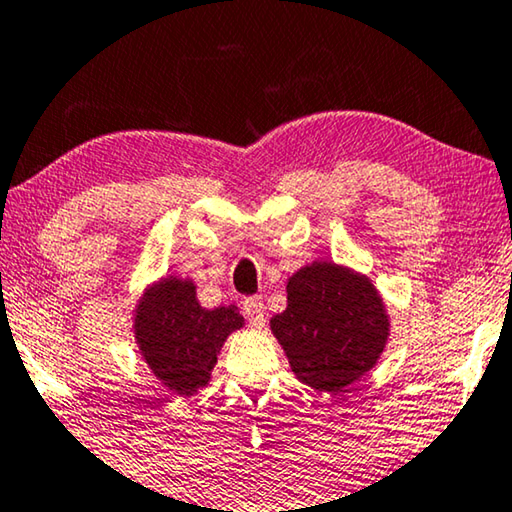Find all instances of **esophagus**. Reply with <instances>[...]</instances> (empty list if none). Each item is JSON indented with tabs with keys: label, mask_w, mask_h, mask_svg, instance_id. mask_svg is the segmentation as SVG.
Segmentation results:
<instances>
[{
	"label": "esophagus",
	"mask_w": 512,
	"mask_h": 512,
	"mask_svg": "<svg viewBox=\"0 0 512 512\" xmlns=\"http://www.w3.org/2000/svg\"><path fill=\"white\" fill-rule=\"evenodd\" d=\"M243 315H246V320L250 322V327H264L266 322V313H264V304H262V297H248L243 299Z\"/></svg>",
	"instance_id": "34e87169"
}]
</instances>
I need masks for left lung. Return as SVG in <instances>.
Listing matches in <instances>:
<instances>
[{"instance_id": "1", "label": "left lung", "mask_w": 512, "mask_h": 512, "mask_svg": "<svg viewBox=\"0 0 512 512\" xmlns=\"http://www.w3.org/2000/svg\"><path fill=\"white\" fill-rule=\"evenodd\" d=\"M383 299L369 278L313 262L287 283V308L271 318L292 371L318 392H343L362 378L387 341Z\"/></svg>"}]
</instances>
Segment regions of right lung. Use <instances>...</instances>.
Masks as SVG:
<instances>
[{"label":"right lung","instance_id":"right-lung-1","mask_svg":"<svg viewBox=\"0 0 512 512\" xmlns=\"http://www.w3.org/2000/svg\"><path fill=\"white\" fill-rule=\"evenodd\" d=\"M136 341L146 362L169 390L190 397L208 383L218 352L243 327L236 308L206 311L190 280L167 278L146 294L136 315Z\"/></svg>","mask_w":512,"mask_h":512}]
</instances>
